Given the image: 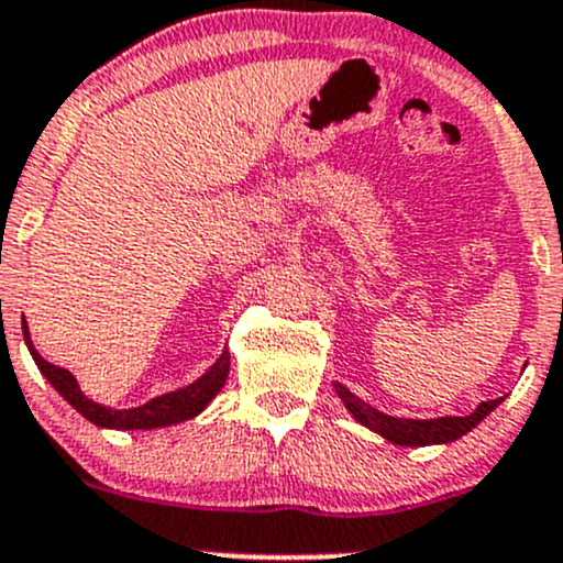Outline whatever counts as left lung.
I'll list each match as a JSON object with an SVG mask.
<instances>
[{
    "mask_svg": "<svg viewBox=\"0 0 563 563\" xmlns=\"http://www.w3.org/2000/svg\"><path fill=\"white\" fill-rule=\"evenodd\" d=\"M335 386L338 397H341L343 405L349 408V413L354 416L360 424H365L373 432H378L380 438L389 440V443L397 445H438V443H453L462 434H467L470 429H475L492 413L497 405L505 400V397H497V400L481 402L470 416H443V419H397V416L384 413V410L373 408L365 400L352 395L343 384Z\"/></svg>",
    "mask_w": 563,
    "mask_h": 563,
    "instance_id": "8db88e82",
    "label": "left lung"
}]
</instances>
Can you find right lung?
<instances>
[{"label": "right lung", "instance_id": "obj_1", "mask_svg": "<svg viewBox=\"0 0 563 563\" xmlns=\"http://www.w3.org/2000/svg\"><path fill=\"white\" fill-rule=\"evenodd\" d=\"M23 341H26L29 352H32L34 362H37L42 376L53 384V389H56L58 395H62L64 400L77 410V413L86 416V419L93 421L96 427H107V429H155V427L179 424V421L192 419V416L201 413V410L214 400L217 391L225 386L228 371H231V354L222 352L220 360H217L201 378L192 380L190 386H183V389L177 391H168V395L153 397V400L139 405V408L114 410V408H107V405L88 400V397L80 391V386H77V378L71 376L69 371L42 360V354L32 346L26 319H23Z\"/></svg>", "mask_w": 563, "mask_h": 563}]
</instances>
